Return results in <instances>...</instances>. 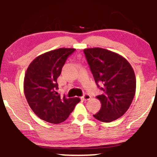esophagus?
<instances>
[{"label":"esophagus","instance_id":"esophagus-1","mask_svg":"<svg viewBox=\"0 0 157 157\" xmlns=\"http://www.w3.org/2000/svg\"><path fill=\"white\" fill-rule=\"evenodd\" d=\"M81 99L82 100H84V101H86V100H89L91 99V96L89 94H85L83 96L81 97Z\"/></svg>","mask_w":157,"mask_h":157}]
</instances>
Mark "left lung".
I'll use <instances>...</instances> for the list:
<instances>
[{"instance_id": "left-lung-1", "label": "left lung", "mask_w": 157, "mask_h": 157, "mask_svg": "<svg viewBox=\"0 0 157 157\" xmlns=\"http://www.w3.org/2000/svg\"><path fill=\"white\" fill-rule=\"evenodd\" d=\"M83 52L97 86L103 91L97 97L102 105L94 117L104 122L116 120L127 111L134 97V69L125 58L105 48H86Z\"/></svg>"}]
</instances>
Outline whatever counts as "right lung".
<instances>
[{"label":"right lung","instance_id":"add662e5","mask_svg":"<svg viewBox=\"0 0 157 157\" xmlns=\"http://www.w3.org/2000/svg\"><path fill=\"white\" fill-rule=\"evenodd\" d=\"M75 48H60L38 56L30 63L24 77L23 89L27 102L34 113L50 123L66 120L80 101L78 97H61L57 93V77Z\"/></svg>","mask_w":157,"mask_h":157}]
</instances>
